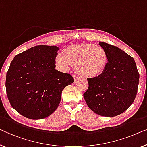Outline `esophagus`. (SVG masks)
Here are the masks:
<instances>
[{"label": "esophagus", "mask_w": 147, "mask_h": 147, "mask_svg": "<svg viewBox=\"0 0 147 147\" xmlns=\"http://www.w3.org/2000/svg\"><path fill=\"white\" fill-rule=\"evenodd\" d=\"M73 77H74V82H76V81H77V80H78V76H75V75H74V76H73Z\"/></svg>", "instance_id": "esophagus-1"}]
</instances>
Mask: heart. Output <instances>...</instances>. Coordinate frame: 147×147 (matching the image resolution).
<instances>
[{
	"label": "heart",
	"instance_id": "heart-1",
	"mask_svg": "<svg viewBox=\"0 0 147 147\" xmlns=\"http://www.w3.org/2000/svg\"><path fill=\"white\" fill-rule=\"evenodd\" d=\"M55 62L62 71H67L72 65L83 77L95 78L100 76L108 64V54L104 48L92 43L72 45L59 54Z\"/></svg>",
	"mask_w": 147,
	"mask_h": 147
}]
</instances>
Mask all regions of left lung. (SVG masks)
<instances>
[{
  "mask_svg": "<svg viewBox=\"0 0 147 147\" xmlns=\"http://www.w3.org/2000/svg\"><path fill=\"white\" fill-rule=\"evenodd\" d=\"M108 54L104 71L88 78V88L83 94L89 108L97 114L114 117L129 107L136 97L139 74L134 59L115 46L100 42Z\"/></svg>",
  "mask_w": 147,
  "mask_h": 147,
  "instance_id": "8db88e82",
  "label": "left lung"
}]
</instances>
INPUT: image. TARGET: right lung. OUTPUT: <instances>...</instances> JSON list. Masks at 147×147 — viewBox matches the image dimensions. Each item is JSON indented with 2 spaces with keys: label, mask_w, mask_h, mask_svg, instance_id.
Returning a JSON list of instances; mask_svg holds the SVG:
<instances>
[{
  "label": "right lung",
  "mask_w": 147,
  "mask_h": 147,
  "mask_svg": "<svg viewBox=\"0 0 147 147\" xmlns=\"http://www.w3.org/2000/svg\"><path fill=\"white\" fill-rule=\"evenodd\" d=\"M59 47L37 45L14 57L6 74V90L15 110L31 119H43L58 108L71 74L55 69Z\"/></svg>",
  "instance_id": "right-lung-1"
}]
</instances>
